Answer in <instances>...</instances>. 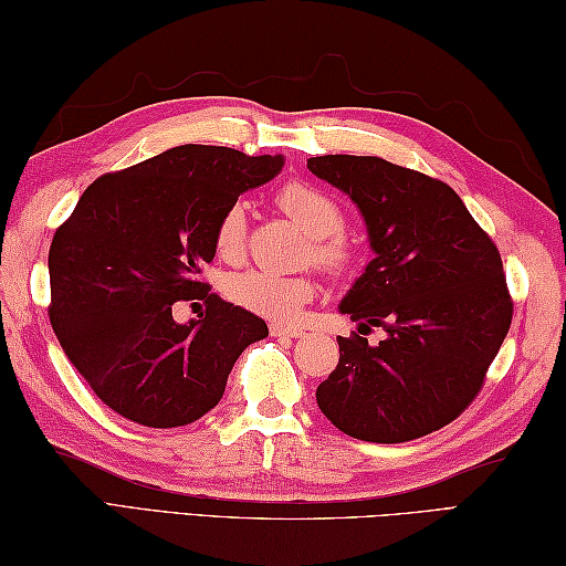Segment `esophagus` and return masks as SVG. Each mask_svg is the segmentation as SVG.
<instances>
[{"instance_id":"obj_1","label":"esophagus","mask_w":566,"mask_h":566,"mask_svg":"<svg viewBox=\"0 0 566 566\" xmlns=\"http://www.w3.org/2000/svg\"><path fill=\"white\" fill-rule=\"evenodd\" d=\"M271 335L273 337H303L305 333L301 327H291V325H283V323H271Z\"/></svg>"}]
</instances>
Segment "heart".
<instances>
[{"label":"heart","mask_w":566,"mask_h":566,"mask_svg":"<svg viewBox=\"0 0 566 566\" xmlns=\"http://www.w3.org/2000/svg\"><path fill=\"white\" fill-rule=\"evenodd\" d=\"M279 205L313 239V261L329 271H339L349 261L347 243L337 237L345 227L343 209L333 197L311 185L293 182L281 189ZM214 247L221 259H239L247 247V205L233 201L221 211L214 227ZM313 281L305 275H283L273 271H247L229 283V295L247 311L291 319L313 297Z\"/></svg>","instance_id":"obj_1"}]
</instances>
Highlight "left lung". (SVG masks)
I'll use <instances>...</instances> for the list:
<instances>
[{
  "instance_id": "left-lung-1",
  "label": "left lung",
  "mask_w": 566,
  "mask_h": 566,
  "mask_svg": "<svg viewBox=\"0 0 566 566\" xmlns=\"http://www.w3.org/2000/svg\"><path fill=\"white\" fill-rule=\"evenodd\" d=\"M307 169L355 201L375 251L339 303L359 335L337 337L319 411L371 443L443 429L478 397L513 319L493 239L449 185L381 157L323 155ZM369 326L388 333L379 346L360 337Z\"/></svg>"
}]
</instances>
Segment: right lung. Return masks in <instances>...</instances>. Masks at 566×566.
<instances>
[{
    "instance_id": "right-lung-1",
    "label": "right lung",
    "mask_w": 566,
    "mask_h": 566,
    "mask_svg": "<svg viewBox=\"0 0 566 566\" xmlns=\"http://www.w3.org/2000/svg\"><path fill=\"white\" fill-rule=\"evenodd\" d=\"M283 163L179 145L95 179L53 233V333L113 411L153 429L197 421L221 401L241 352L269 337L259 315L209 293L199 273L217 253L221 211ZM177 300H205L208 313L179 326Z\"/></svg>"
}]
</instances>
